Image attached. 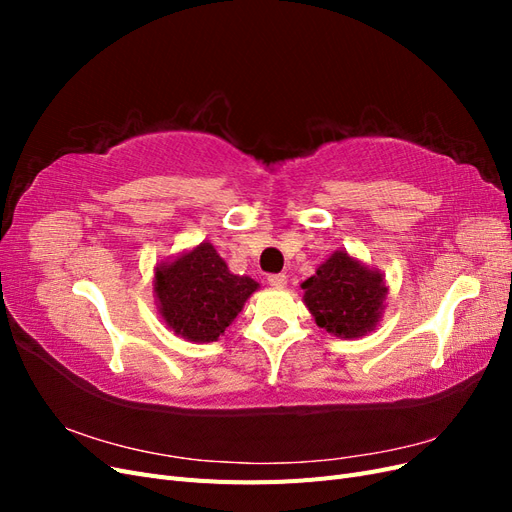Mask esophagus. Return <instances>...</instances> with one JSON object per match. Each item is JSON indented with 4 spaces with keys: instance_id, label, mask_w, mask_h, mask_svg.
<instances>
[{
    "instance_id": "34e87169",
    "label": "esophagus",
    "mask_w": 512,
    "mask_h": 512,
    "mask_svg": "<svg viewBox=\"0 0 512 512\" xmlns=\"http://www.w3.org/2000/svg\"><path fill=\"white\" fill-rule=\"evenodd\" d=\"M269 284L273 288H284L288 284V277L284 273H275V275H269Z\"/></svg>"
}]
</instances>
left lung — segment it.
<instances>
[{
	"label": "left lung",
	"mask_w": 512,
	"mask_h": 512,
	"mask_svg": "<svg viewBox=\"0 0 512 512\" xmlns=\"http://www.w3.org/2000/svg\"><path fill=\"white\" fill-rule=\"evenodd\" d=\"M301 288L318 327L342 339L376 331L389 294L384 273L346 250L333 252Z\"/></svg>",
	"instance_id": "1"
}]
</instances>
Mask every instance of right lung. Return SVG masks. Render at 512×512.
Masks as SVG:
<instances>
[{
    "mask_svg": "<svg viewBox=\"0 0 512 512\" xmlns=\"http://www.w3.org/2000/svg\"><path fill=\"white\" fill-rule=\"evenodd\" d=\"M258 288L252 277L230 273L209 241L170 256L153 269L160 318L175 335L194 344L218 342Z\"/></svg>",
    "mask_w": 512,
    "mask_h": 512,
    "instance_id": "add662e5",
    "label": "right lung"
}]
</instances>
